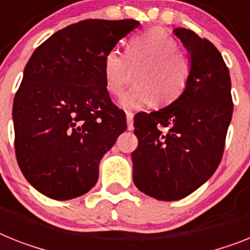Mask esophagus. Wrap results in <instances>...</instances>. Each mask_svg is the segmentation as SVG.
I'll use <instances>...</instances> for the list:
<instances>
[{
    "label": "esophagus",
    "mask_w": 250,
    "mask_h": 250,
    "mask_svg": "<svg viewBox=\"0 0 250 250\" xmlns=\"http://www.w3.org/2000/svg\"><path fill=\"white\" fill-rule=\"evenodd\" d=\"M125 117H127V128L132 131L133 129V113H127Z\"/></svg>",
    "instance_id": "obj_1"
}]
</instances>
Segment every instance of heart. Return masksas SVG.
<instances>
[{
  "label": "heart",
  "mask_w": 250,
  "mask_h": 250,
  "mask_svg": "<svg viewBox=\"0 0 250 250\" xmlns=\"http://www.w3.org/2000/svg\"><path fill=\"white\" fill-rule=\"evenodd\" d=\"M136 70L135 85L119 100L125 110H136L157 102L169 105L184 93L192 71L186 53L178 49L173 37L160 28H152L132 37L125 57L118 49L109 50L104 57L103 75L105 90L121 95L128 71Z\"/></svg>",
  "instance_id": "heart-1"
}]
</instances>
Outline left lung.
<instances>
[{"label":"left lung","instance_id":"1","mask_svg":"<svg viewBox=\"0 0 250 250\" xmlns=\"http://www.w3.org/2000/svg\"><path fill=\"white\" fill-rule=\"evenodd\" d=\"M189 53L184 93L157 112L135 115L138 146L133 182L160 201H177L200 188L221 161L232 115L230 73L217 48L192 30L174 29Z\"/></svg>","mask_w":250,"mask_h":250}]
</instances>
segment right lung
I'll return each mask as SVG.
<instances>
[{
	"label": "right lung",
	"mask_w": 250,
	"mask_h": 250,
	"mask_svg": "<svg viewBox=\"0 0 250 250\" xmlns=\"http://www.w3.org/2000/svg\"><path fill=\"white\" fill-rule=\"evenodd\" d=\"M136 20H83L54 33L25 66L15 95V152L24 177L57 201L96 184L102 157L127 129L104 86L103 63Z\"/></svg>",
	"instance_id": "1"
}]
</instances>
